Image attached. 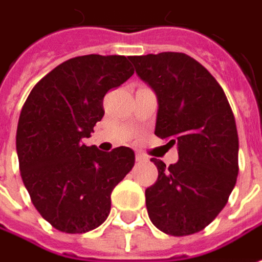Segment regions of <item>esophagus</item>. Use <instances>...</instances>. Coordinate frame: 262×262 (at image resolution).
Listing matches in <instances>:
<instances>
[{
  "instance_id": "obj_1",
  "label": "esophagus",
  "mask_w": 262,
  "mask_h": 262,
  "mask_svg": "<svg viewBox=\"0 0 262 262\" xmlns=\"http://www.w3.org/2000/svg\"><path fill=\"white\" fill-rule=\"evenodd\" d=\"M136 162H139V163L147 162V157H144L143 155H136Z\"/></svg>"
}]
</instances>
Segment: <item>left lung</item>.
I'll return each mask as SVG.
<instances>
[{
  "label": "left lung",
  "instance_id": "1",
  "mask_svg": "<svg viewBox=\"0 0 262 262\" xmlns=\"http://www.w3.org/2000/svg\"><path fill=\"white\" fill-rule=\"evenodd\" d=\"M137 76L157 96L155 135L177 144L179 160L151 159L157 182L146 188L150 221L182 237L201 231L227 204L238 174V135L226 93L191 56H130Z\"/></svg>",
  "mask_w": 262,
  "mask_h": 262
}]
</instances>
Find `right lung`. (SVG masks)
I'll list each match as a JSON object with an SVG mask.
<instances>
[{"label":"right lung","instance_id":"add662e5","mask_svg":"<svg viewBox=\"0 0 262 262\" xmlns=\"http://www.w3.org/2000/svg\"><path fill=\"white\" fill-rule=\"evenodd\" d=\"M122 55L76 56L52 69L29 93L16 127L21 177L32 204L68 234L88 233L111 213V194L135 166V151L86 146L103 96L133 75Z\"/></svg>","mask_w":262,"mask_h":262}]
</instances>
